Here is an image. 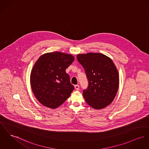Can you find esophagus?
Instances as JSON below:
<instances>
[{
    "mask_svg": "<svg viewBox=\"0 0 149 149\" xmlns=\"http://www.w3.org/2000/svg\"><path fill=\"white\" fill-rule=\"evenodd\" d=\"M74 88H75V89H76V90H79L80 86H79V85H74Z\"/></svg>",
    "mask_w": 149,
    "mask_h": 149,
    "instance_id": "obj_1",
    "label": "esophagus"
}]
</instances>
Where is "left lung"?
<instances>
[{
    "label": "left lung",
    "instance_id": "8db88e82",
    "mask_svg": "<svg viewBox=\"0 0 149 149\" xmlns=\"http://www.w3.org/2000/svg\"><path fill=\"white\" fill-rule=\"evenodd\" d=\"M77 58L89 82L88 88L83 91L86 102L95 109L105 108L114 100L119 86L115 64L110 58L100 53L79 54Z\"/></svg>",
    "mask_w": 149,
    "mask_h": 149
}]
</instances>
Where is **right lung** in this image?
<instances>
[{
	"mask_svg": "<svg viewBox=\"0 0 149 149\" xmlns=\"http://www.w3.org/2000/svg\"><path fill=\"white\" fill-rule=\"evenodd\" d=\"M72 54L60 52L41 55L32 69V92L42 105L56 109L62 105L74 90L65 69L73 63Z\"/></svg>",
	"mask_w": 149,
	"mask_h": 149,
	"instance_id": "obj_1",
	"label": "right lung"
}]
</instances>
